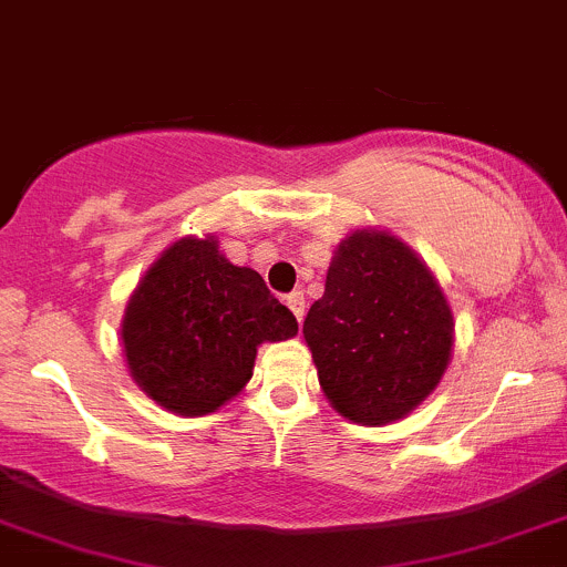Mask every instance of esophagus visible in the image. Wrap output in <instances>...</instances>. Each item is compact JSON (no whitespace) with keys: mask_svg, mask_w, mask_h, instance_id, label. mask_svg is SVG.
<instances>
[{"mask_svg":"<svg viewBox=\"0 0 567 567\" xmlns=\"http://www.w3.org/2000/svg\"><path fill=\"white\" fill-rule=\"evenodd\" d=\"M286 306H289L297 321H302V316H306V295H302V291H291V295L286 297Z\"/></svg>","mask_w":567,"mask_h":567,"instance_id":"1","label":"esophagus"}]
</instances>
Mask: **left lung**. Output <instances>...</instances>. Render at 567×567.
<instances>
[{"mask_svg": "<svg viewBox=\"0 0 567 567\" xmlns=\"http://www.w3.org/2000/svg\"><path fill=\"white\" fill-rule=\"evenodd\" d=\"M302 338L334 411L362 427H383L437 389L452 362L454 313L408 243L362 227L334 248Z\"/></svg>", "mask_w": 567, "mask_h": 567, "instance_id": "8db88e82", "label": "left lung"}]
</instances>
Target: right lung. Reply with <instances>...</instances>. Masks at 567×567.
I'll list each match as a JSON object with an SVG mask.
<instances>
[{"instance_id": "1", "label": "right lung", "mask_w": 567, "mask_h": 567, "mask_svg": "<svg viewBox=\"0 0 567 567\" xmlns=\"http://www.w3.org/2000/svg\"><path fill=\"white\" fill-rule=\"evenodd\" d=\"M297 334V319L216 235L169 243L126 302L121 349L132 381L178 416L216 413L246 389L261 343Z\"/></svg>"}]
</instances>
